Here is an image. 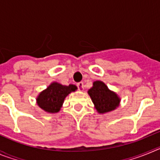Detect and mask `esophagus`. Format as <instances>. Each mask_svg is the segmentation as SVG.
<instances>
[{
  "label": "esophagus",
  "instance_id": "1",
  "mask_svg": "<svg viewBox=\"0 0 160 160\" xmlns=\"http://www.w3.org/2000/svg\"><path fill=\"white\" fill-rule=\"evenodd\" d=\"M77 87L79 90H82H82H84V84H83V82L77 83Z\"/></svg>",
  "mask_w": 160,
  "mask_h": 160
}]
</instances>
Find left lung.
<instances>
[{
	"label": "left lung",
	"instance_id": "left-lung-1",
	"mask_svg": "<svg viewBox=\"0 0 160 160\" xmlns=\"http://www.w3.org/2000/svg\"><path fill=\"white\" fill-rule=\"evenodd\" d=\"M88 94L94 107L100 114L114 111L119 105L120 98L116 93L109 90L107 85L101 81L94 82L93 87L88 90Z\"/></svg>",
	"mask_w": 160,
	"mask_h": 160
}]
</instances>
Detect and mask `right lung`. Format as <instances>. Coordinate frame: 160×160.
Returning a JSON list of instances; mask_svg holds the SVG:
<instances>
[{
  "mask_svg": "<svg viewBox=\"0 0 160 160\" xmlns=\"http://www.w3.org/2000/svg\"><path fill=\"white\" fill-rule=\"evenodd\" d=\"M77 90L74 85L63 86L58 82H52L39 94L37 103L40 108L48 113H57L62 107L66 96Z\"/></svg>",
  "mask_w": 160,
  "mask_h": 160,
  "instance_id": "1",
  "label": "right lung"
}]
</instances>
